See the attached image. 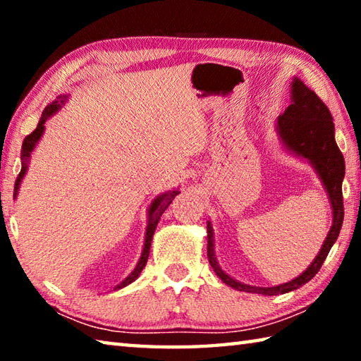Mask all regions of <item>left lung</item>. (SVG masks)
Instances as JSON below:
<instances>
[{"label": "left lung", "instance_id": "1", "mask_svg": "<svg viewBox=\"0 0 361 361\" xmlns=\"http://www.w3.org/2000/svg\"><path fill=\"white\" fill-rule=\"evenodd\" d=\"M291 105L285 109L283 114L279 116L277 130L282 137V142L286 148L296 152L298 156L309 159L310 164L315 167L317 173L325 185L328 191L329 200L333 207V226L329 229L326 240L323 242V247L317 258L312 261L301 276L291 280L288 283L277 285V286H250L240 282H235L228 274L221 271L218 266L215 252H213V229L209 221L207 224V256L209 262L216 272V276L223 280L226 285L232 288L247 293H258V295H283L299 288V286L307 283L317 272L320 271L323 261L331 250L333 243L339 235V231L344 221V202H342V180L345 173L344 156L338 148L334 140V124L333 116L329 113L325 103H323L319 95L314 90H310L301 79H293L291 82Z\"/></svg>", "mask_w": 361, "mask_h": 361}]
</instances>
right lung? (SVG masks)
Instances as JSON below:
<instances>
[{
    "label": "right lung",
    "mask_w": 361,
    "mask_h": 361,
    "mask_svg": "<svg viewBox=\"0 0 361 361\" xmlns=\"http://www.w3.org/2000/svg\"><path fill=\"white\" fill-rule=\"evenodd\" d=\"M60 100H65V97H59V100L52 102L51 105H47L44 108V111H42V116L41 119L38 122V126H36V129L30 133V135L25 137V140H23V145H22V169H20V173L17 175V180H16V185H14V197L17 195V191H19V186H20V181L23 178V175H25L27 172V167H28V159H30V154H32V151L35 149L36 143L39 142V138L42 135V132H44V122L47 121L49 116H52L54 113L57 111V109L60 108ZM180 194L178 191H170V192H166L162 195H159L157 199L152 200V204L149 207V218H148V226H146V237H145V247H143V253H142V258H140L137 267L133 269V272L130 274L129 277H127L124 282L119 283L116 288H124L126 285L132 283L133 280H135L140 272L143 271V267L146 266V261H148V256H149V248H151V240H152V235H154V231H156V226L159 223V219H161V215L164 213V210L167 209V207L172 204V200L175 199V195ZM114 288V290H116Z\"/></svg>",
    "instance_id": "1"
}]
</instances>
